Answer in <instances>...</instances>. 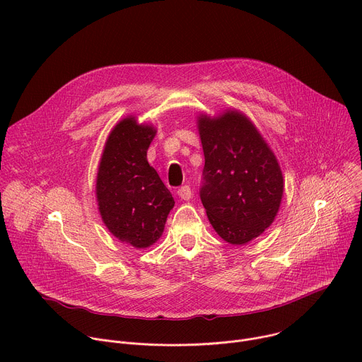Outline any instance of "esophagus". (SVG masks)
<instances>
[{
  "mask_svg": "<svg viewBox=\"0 0 362 362\" xmlns=\"http://www.w3.org/2000/svg\"><path fill=\"white\" fill-rule=\"evenodd\" d=\"M177 195H179V198H180L182 201H189V199L192 198V189H190V186L185 185V186L179 187Z\"/></svg>",
  "mask_w": 362,
  "mask_h": 362,
  "instance_id": "esophagus-1",
  "label": "esophagus"
}]
</instances>
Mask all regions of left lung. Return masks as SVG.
<instances>
[{
    "label": "left lung",
    "mask_w": 362,
    "mask_h": 362,
    "mask_svg": "<svg viewBox=\"0 0 362 362\" xmlns=\"http://www.w3.org/2000/svg\"><path fill=\"white\" fill-rule=\"evenodd\" d=\"M205 156L201 201L214 230L230 245H246L275 220L284 177L278 160L249 117L227 110L201 115Z\"/></svg>",
    "instance_id": "1"
}]
</instances>
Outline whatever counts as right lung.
I'll return each instance as SVG.
<instances>
[{
	"instance_id": "add662e5",
	"label": "right lung",
	"mask_w": 362,
	"mask_h": 362,
	"mask_svg": "<svg viewBox=\"0 0 362 362\" xmlns=\"http://www.w3.org/2000/svg\"><path fill=\"white\" fill-rule=\"evenodd\" d=\"M156 135L134 116L120 120L107 136L95 180L99 212L107 230L135 249H146L163 234L175 199L147 161Z\"/></svg>"
}]
</instances>
